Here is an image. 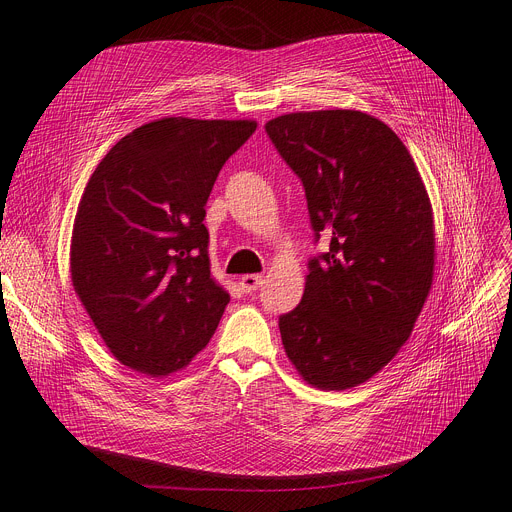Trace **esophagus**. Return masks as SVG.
<instances>
[{
    "instance_id": "esophagus-1",
    "label": "esophagus",
    "mask_w": 512,
    "mask_h": 512,
    "mask_svg": "<svg viewBox=\"0 0 512 512\" xmlns=\"http://www.w3.org/2000/svg\"><path fill=\"white\" fill-rule=\"evenodd\" d=\"M261 284H263V276H259V274H247V276L240 278V288H242V292H247V294L259 290Z\"/></svg>"
}]
</instances>
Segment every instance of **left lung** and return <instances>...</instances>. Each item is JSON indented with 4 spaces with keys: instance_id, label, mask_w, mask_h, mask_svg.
<instances>
[{
    "instance_id": "8db88e82",
    "label": "left lung",
    "mask_w": 512,
    "mask_h": 512,
    "mask_svg": "<svg viewBox=\"0 0 512 512\" xmlns=\"http://www.w3.org/2000/svg\"><path fill=\"white\" fill-rule=\"evenodd\" d=\"M303 182L315 242L301 303L280 315L288 359L321 390L367 382L407 342L434 278L432 205L407 147L353 110L265 124Z\"/></svg>"
}]
</instances>
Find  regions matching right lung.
<instances>
[{
    "mask_svg": "<svg viewBox=\"0 0 512 512\" xmlns=\"http://www.w3.org/2000/svg\"><path fill=\"white\" fill-rule=\"evenodd\" d=\"M249 120L164 118L122 137L91 174L72 230L80 303L126 367L168 375L218 328L230 294L209 274L205 203Z\"/></svg>",
    "mask_w": 512,
    "mask_h": 512,
    "instance_id": "obj_1",
    "label": "right lung"
}]
</instances>
